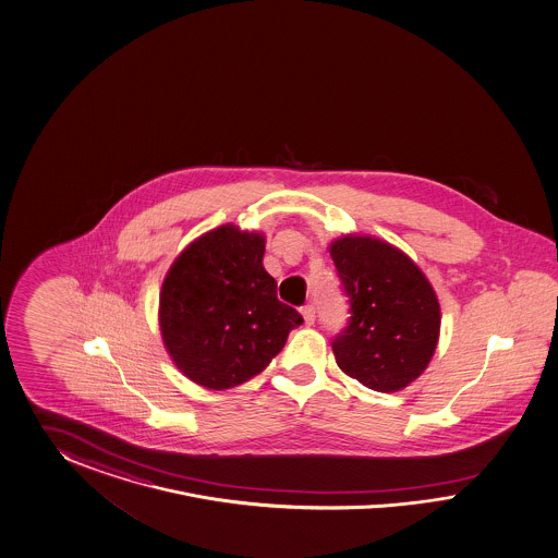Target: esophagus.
<instances>
[{
	"instance_id": "esophagus-1",
	"label": "esophagus",
	"mask_w": 558,
	"mask_h": 558,
	"mask_svg": "<svg viewBox=\"0 0 558 558\" xmlns=\"http://www.w3.org/2000/svg\"><path fill=\"white\" fill-rule=\"evenodd\" d=\"M301 313H303L304 323H306V325H313V323H315V306H313V304H304L303 308H301Z\"/></svg>"
}]
</instances>
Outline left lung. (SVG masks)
<instances>
[{"mask_svg": "<svg viewBox=\"0 0 558 558\" xmlns=\"http://www.w3.org/2000/svg\"><path fill=\"white\" fill-rule=\"evenodd\" d=\"M329 252L350 303L348 325L331 341L339 368L378 392L405 389L438 345L434 288L385 241L345 235Z\"/></svg>", "mask_w": 558, "mask_h": 558, "instance_id": "obj_1", "label": "left lung"}]
</instances>
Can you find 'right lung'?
I'll return each instance as SVG.
<instances>
[{
    "label": "right lung",
    "mask_w": 558,
    "mask_h": 558,
    "mask_svg": "<svg viewBox=\"0 0 558 558\" xmlns=\"http://www.w3.org/2000/svg\"><path fill=\"white\" fill-rule=\"evenodd\" d=\"M264 250V236L227 225L187 245L166 276L159 294L166 348L206 389H233L257 376L303 323L278 301Z\"/></svg>",
    "instance_id": "add662e5"
}]
</instances>
